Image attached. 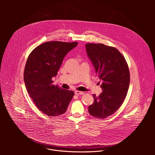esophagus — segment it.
I'll use <instances>...</instances> for the list:
<instances>
[{
    "label": "esophagus",
    "instance_id": "34e87169",
    "mask_svg": "<svg viewBox=\"0 0 155 155\" xmlns=\"http://www.w3.org/2000/svg\"><path fill=\"white\" fill-rule=\"evenodd\" d=\"M74 94L77 95H83L84 94V92H81V91H74Z\"/></svg>",
    "mask_w": 155,
    "mask_h": 155
}]
</instances>
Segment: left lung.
Here are the masks:
<instances>
[{"label": "left lung", "mask_w": 155, "mask_h": 155, "mask_svg": "<svg viewBox=\"0 0 155 155\" xmlns=\"http://www.w3.org/2000/svg\"><path fill=\"white\" fill-rule=\"evenodd\" d=\"M86 51L102 84L98 97L89 106V113L98 119L106 118L119 109L127 94L130 76L124 57L115 48L102 44H87Z\"/></svg>", "instance_id": "1"}]
</instances>
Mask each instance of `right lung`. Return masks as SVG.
<instances>
[{
	"mask_svg": "<svg viewBox=\"0 0 155 155\" xmlns=\"http://www.w3.org/2000/svg\"><path fill=\"white\" fill-rule=\"evenodd\" d=\"M78 42H46L29 55L24 69V81L29 96L38 109L49 116L64 113L74 92L53 85L67 54Z\"/></svg>",
	"mask_w": 155,
	"mask_h": 155,
	"instance_id": "obj_1",
	"label": "right lung"
}]
</instances>
